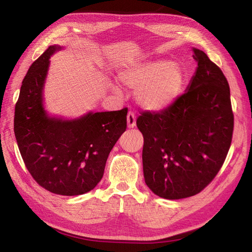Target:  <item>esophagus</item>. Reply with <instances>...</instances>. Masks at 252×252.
<instances>
[{
    "label": "esophagus",
    "instance_id": "1",
    "mask_svg": "<svg viewBox=\"0 0 252 252\" xmlns=\"http://www.w3.org/2000/svg\"><path fill=\"white\" fill-rule=\"evenodd\" d=\"M135 113L133 111H129L127 114V125L129 128H133L135 126Z\"/></svg>",
    "mask_w": 252,
    "mask_h": 252
}]
</instances>
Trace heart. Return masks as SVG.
<instances>
[{
    "label": "heart",
    "instance_id": "obj_1",
    "mask_svg": "<svg viewBox=\"0 0 252 252\" xmlns=\"http://www.w3.org/2000/svg\"><path fill=\"white\" fill-rule=\"evenodd\" d=\"M120 78L126 86L136 89V100L142 107L152 111L169 107L184 84L181 67L166 60L130 65Z\"/></svg>",
    "mask_w": 252,
    "mask_h": 252
}]
</instances>
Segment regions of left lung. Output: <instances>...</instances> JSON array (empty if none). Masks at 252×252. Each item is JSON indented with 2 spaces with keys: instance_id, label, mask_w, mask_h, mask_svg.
<instances>
[{
  "instance_id": "1",
  "label": "left lung",
  "mask_w": 252,
  "mask_h": 252,
  "mask_svg": "<svg viewBox=\"0 0 252 252\" xmlns=\"http://www.w3.org/2000/svg\"><path fill=\"white\" fill-rule=\"evenodd\" d=\"M193 51L197 68L186 93L164 110L142 111L136 120L144 138L145 182L168 200L192 196L207 187L232 141L229 84L204 51Z\"/></svg>"
}]
</instances>
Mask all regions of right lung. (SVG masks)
Returning a JSON list of instances; mask_svg holds the SVG:
<instances>
[{"instance_id": "right-lung-1", "label": "right lung", "mask_w": 252, "mask_h": 252, "mask_svg": "<svg viewBox=\"0 0 252 252\" xmlns=\"http://www.w3.org/2000/svg\"><path fill=\"white\" fill-rule=\"evenodd\" d=\"M50 46L37 58L22 82L14 108V135L33 180L48 191L79 195L103 178L106 161L127 128V108L88 113L73 121L49 118L43 108V86Z\"/></svg>"}]
</instances>
